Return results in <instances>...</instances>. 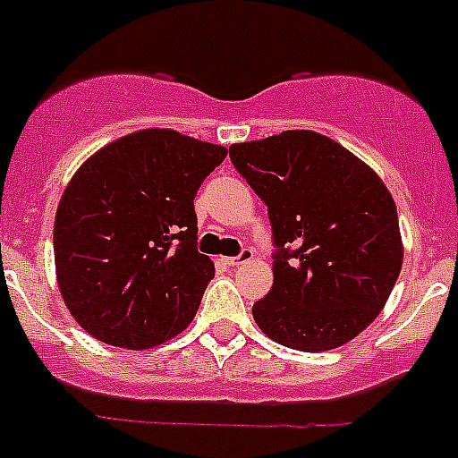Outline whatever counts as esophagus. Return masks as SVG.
Here are the masks:
<instances>
[{"label": "esophagus", "instance_id": "obj_1", "mask_svg": "<svg viewBox=\"0 0 458 458\" xmlns=\"http://www.w3.org/2000/svg\"><path fill=\"white\" fill-rule=\"evenodd\" d=\"M249 260H253V249L244 247L240 253H237V256H233V259H225V263H228V265H244V263H249Z\"/></svg>", "mask_w": 458, "mask_h": 458}]
</instances>
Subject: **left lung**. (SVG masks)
I'll return each mask as SVG.
<instances>
[{
	"label": "left lung",
	"mask_w": 458,
	"mask_h": 458,
	"mask_svg": "<svg viewBox=\"0 0 458 458\" xmlns=\"http://www.w3.org/2000/svg\"><path fill=\"white\" fill-rule=\"evenodd\" d=\"M230 160L267 205L276 247L270 293L253 305L259 328L298 352L347 344L401 275L398 211L382 179L310 130L233 144Z\"/></svg>",
	"instance_id": "8db88e82"
}]
</instances>
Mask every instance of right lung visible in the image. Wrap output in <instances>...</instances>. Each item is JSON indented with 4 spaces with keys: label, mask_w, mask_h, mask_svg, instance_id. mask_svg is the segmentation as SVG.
Here are the masks:
<instances>
[{
    "label": "right lung",
    "mask_w": 458,
    "mask_h": 458,
    "mask_svg": "<svg viewBox=\"0 0 458 458\" xmlns=\"http://www.w3.org/2000/svg\"><path fill=\"white\" fill-rule=\"evenodd\" d=\"M223 146L140 130L99 148L64 188L53 225L57 286L88 335L151 349L179 335L214 276L193 199Z\"/></svg>",
    "instance_id": "1"
}]
</instances>
